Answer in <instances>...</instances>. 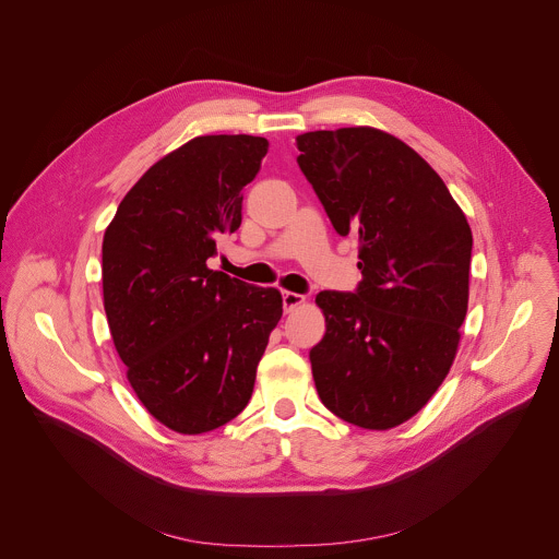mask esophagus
<instances>
[{
	"mask_svg": "<svg viewBox=\"0 0 559 559\" xmlns=\"http://www.w3.org/2000/svg\"><path fill=\"white\" fill-rule=\"evenodd\" d=\"M305 302V296L302 294H296V292H283V307L285 311H294L296 307H300Z\"/></svg>",
	"mask_w": 559,
	"mask_h": 559,
	"instance_id": "esophagus-1",
	"label": "esophagus"
}]
</instances>
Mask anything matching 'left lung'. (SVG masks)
Listing matches in <instances>:
<instances>
[{
	"label": "left lung",
	"mask_w": 559,
	"mask_h": 559,
	"mask_svg": "<svg viewBox=\"0 0 559 559\" xmlns=\"http://www.w3.org/2000/svg\"><path fill=\"white\" fill-rule=\"evenodd\" d=\"M298 166L341 236L358 234L356 294L321 292L309 352L323 405L362 429L416 416L447 378L468 305L473 236L425 158L369 126L296 136Z\"/></svg>",
	"instance_id": "1"
}]
</instances>
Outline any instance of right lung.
I'll return each mask as SVG.
<instances>
[{"label":"right lung","instance_id":"1","mask_svg":"<svg viewBox=\"0 0 559 559\" xmlns=\"http://www.w3.org/2000/svg\"><path fill=\"white\" fill-rule=\"evenodd\" d=\"M267 145L252 134L190 139L130 188L104 234L115 349L141 405L177 433L214 431L246 409L283 316L278 289L207 267L216 238L241 225Z\"/></svg>","mask_w":559,"mask_h":559}]
</instances>
